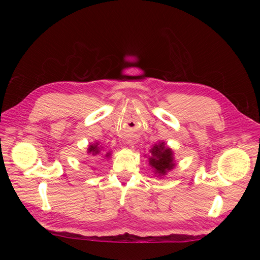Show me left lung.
<instances>
[{"label": "left lung", "mask_w": 260, "mask_h": 260, "mask_svg": "<svg viewBox=\"0 0 260 260\" xmlns=\"http://www.w3.org/2000/svg\"><path fill=\"white\" fill-rule=\"evenodd\" d=\"M151 156L148 158V162L156 175L159 177L167 175V172L175 167V159H174V152L172 149L167 147L165 142H159L155 144L151 148Z\"/></svg>", "instance_id": "1"}]
</instances>
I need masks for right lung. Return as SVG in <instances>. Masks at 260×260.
<instances>
[{
    "instance_id": "1",
    "label": "right lung",
    "mask_w": 260,
    "mask_h": 260,
    "mask_svg": "<svg viewBox=\"0 0 260 260\" xmlns=\"http://www.w3.org/2000/svg\"><path fill=\"white\" fill-rule=\"evenodd\" d=\"M100 152H101V148L99 146V143H94V144L89 145V148H88V153L89 154H92L93 156H95V155L100 154ZM109 155H111V153L108 152V153H106L105 157H109Z\"/></svg>"
}]
</instances>
